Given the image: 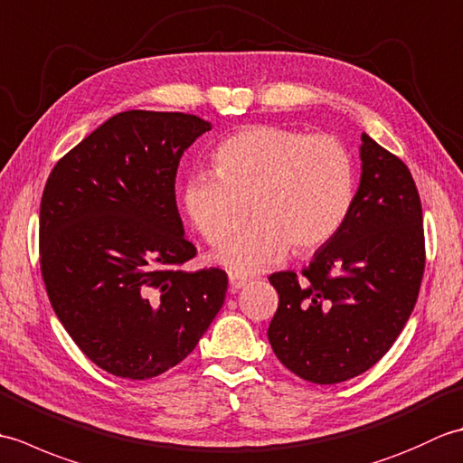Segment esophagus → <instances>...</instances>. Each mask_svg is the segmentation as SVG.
Here are the masks:
<instances>
[{
  "label": "esophagus",
  "mask_w": 463,
  "mask_h": 463,
  "mask_svg": "<svg viewBox=\"0 0 463 463\" xmlns=\"http://www.w3.org/2000/svg\"><path fill=\"white\" fill-rule=\"evenodd\" d=\"M229 282H231V288H232V290H239V288L244 287V284L250 282V277H247V274L231 272V274H229Z\"/></svg>",
  "instance_id": "esophagus-1"
}]
</instances>
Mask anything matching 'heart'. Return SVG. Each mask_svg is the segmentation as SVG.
<instances>
[{
	"mask_svg": "<svg viewBox=\"0 0 463 463\" xmlns=\"http://www.w3.org/2000/svg\"><path fill=\"white\" fill-rule=\"evenodd\" d=\"M214 175L186 179L181 204L209 244H221L247 213L254 219L232 234L216 260L232 272L277 264L288 247L310 252L326 244L354 203V163L330 135L280 125H254L216 146Z\"/></svg>",
	"mask_w": 463,
	"mask_h": 463,
	"instance_id": "heart-1",
	"label": "heart"
}]
</instances>
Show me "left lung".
Segmentation results:
<instances>
[{"label": "left lung", "mask_w": 463, "mask_h": 463, "mask_svg": "<svg viewBox=\"0 0 463 463\" xmlns=\"http://www.w3.org/2000/svg\"><path fill=\"white\" fill-rule=\"evenodd\" d=\"M348 219L298 279L274 272L269 326L277 358L302 380L346 382L370 370L406 326L426 267L421 203L408 166L362 133Z\"/></svg>", "instance_id": "1"}]
</instances>
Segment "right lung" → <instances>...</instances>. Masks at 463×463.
Wrapping results in <instances>:
<instances>
[{"instance_id": "1", "label": "right lung", "mask_w": 463, "mask_h": 463, "mask_svg": "<svg viewBox=\"0 0 463 463\" xmlns=\"http://www.w3.org/2000/svg\"><path fill=\"white\" fill-rule=\"evenodd\" d=\"M211 123L125 111L59 159L39 211L52 307L105 372L146 380L184 360L224 304L221 269L183 270L196 249L175 201L183 153Z\"/></svg>"}]
</instances>
